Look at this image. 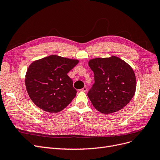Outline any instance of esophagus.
<instances>
[{
	"label": "esophagus",
	"mask_w": 160,
	"mask_h": 160,
	"mask_svg": "<svg viewBox=\"0 0 160 160\" xmlns=\"http://www.w3.org/2000/svg\"><path fill=\"white\" fill-rule=\"evenodd\" d=\"M80 91H81V92H85L87 91V87H83L82 89H81Z\"/></svg>",
	"instance_id": "1"
}]
</instances>
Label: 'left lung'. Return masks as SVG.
<instances>
[{
	"mask_svg": "<svg viewBox=\"0 0 160 160\" xmlns=\"http://www.w3.org/2000/svg\"><path fill=\"white\" fill-rule=\"evenodd\" d=\"M88 64L94 74V83L87 94L93 106L104 114L122 109L136 91V77L132 68L114 56L93 58Z\"/></svg>",
	"mask_w": 160,
	"mask_h": 160,
	"instance_id": "left-lung-1",
	"label": "left lung"
}]
</instances>
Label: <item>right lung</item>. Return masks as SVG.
Masks as SVG:
<instances>
[{
    "label": "right lung",
    "instance_id": "add662e5",
    "mask_svg": "<svg viewBox=\"0 0 160 160\" xmlns=\"http://www.w3.org/2000/svg\"><path fill=\"white\" fill-rule=\"evenodd\" d=\"M78 60L50 55L32 62L25 74V84L33 103L42 110L57 113L76 96L73 81L67 75Z\"/></svg>",
    "mask_w": 160,
    "mask_h": 160
}]
</instances>
